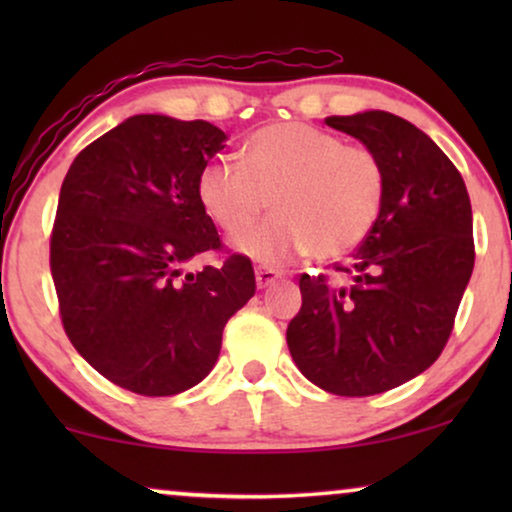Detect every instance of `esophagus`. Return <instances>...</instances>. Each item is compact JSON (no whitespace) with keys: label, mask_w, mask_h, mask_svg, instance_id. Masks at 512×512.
I'll return each mask as SVG.
<instances>
[{"label":"esophagus","mask_w":512,"mask_h":512,"mask_svg":"<svg viewBox=\"0 0 512 512\" xmlns=\"http://www.w3.org/2000/svg\"><path fill=\"white\" fill-rule=\"evenodd\" d=\"M282 277V272L275 268H256V284L258 289H268L270 284H275Z\"/></svg>","instance_id":"1"}]
</instances>
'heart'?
<instances>
[{"mask_svg": "<svg viewBox=\"0 0 512 512\" xmlns=\"http://www.w3.org/2000/svg\"><path fill=\"white\" fill-rule=\"evenodd\" d=\"M242 163L205 165L198 200L228 237L246 233L268 204L275 208L268 222L237 242L261 263L349 254L370 235L387 198L380 153L307 123L254 132L242 146Z\"/></svg>", "mask_w": 512, "mask_h": 512, "instance_id": "heart-1", "label": "heart"}]
</instances>
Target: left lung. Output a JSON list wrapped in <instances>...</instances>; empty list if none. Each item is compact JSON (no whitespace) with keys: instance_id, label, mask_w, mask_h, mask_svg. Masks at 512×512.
<instances>
[{"instance_id":"8db88e82","label":"left lung","mask_w":512,"mask_h":512,"mask_svg":"<svg viewBox=\"0 0 512 512\" xmlns=\"http://www.w3.org/2000/svg\"><path fill=\"white\" fill-rule=\"evenodd\" d=\"M380 153L387 198L345 282L300 275L286 328L300 373L335 396H373L424 373L450 338L475 263L464 179L429 135L389 111L328 116Z\"/></svg>"}]
</instances>
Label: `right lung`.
I'll list each match as a JSON object with an SVG mask.
<instances>
[{"label":"right lung","instance_id":"obj_1","mask_svg":"<svg viewBox=\"0 0 512 512\" xmlns=\"http://www.w3.org/2000/svg\"><path fill=\"white\" fill-rule=\"evenodd\" d=\"M207 121L139 114L74 158L60 188L51 275L76 352L118 387L174 396L205 380L223 328L256 291L251 261L221 249L198 177L226 142Z\"/></svg>","mask_w":512,"mask_h":512}]
</instances>
